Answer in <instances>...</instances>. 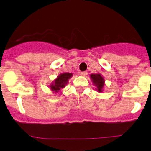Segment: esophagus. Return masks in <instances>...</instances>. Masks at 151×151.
I'll return each instance as SVG.
<instances>
[{
    "label": "esophagus",
    "instance_id": "34e87169",
    "mask_svg": "<svg viewBox=\"0 0 151 151\" xmlns=\"http://www.w3.org/2000/svg\"><path fill=\"white\" fill-rule=\"evenodd\" d=\"M88 74V73L86 71H84V72H82L81 73V76H86Z\"/></svg>",
    "mask_w": 151,
    "mask_h": 151
}]
</instances>
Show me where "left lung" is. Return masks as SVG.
Returning a JSON list of instances; mask_svg holds the SVG:
<instances>
[{
	"label": "left lung",
	"mask_w": 151,
	"mask_h": 151,
	"mask_svg": "<svg viewBox=\"0 0 151 151\" xmlns=\"http://www.w3.org/2000/svg\"><path fill=\"white\" fill-rule=\"evenodd\" d=\"M91 78L93 83L97 86V90L99 92H102V89L104 86V78L101 76V75L91 74Z\"/></svg>",
	"instance_id": "1"
}]
</instances>
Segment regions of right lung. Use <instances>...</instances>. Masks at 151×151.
<instances>
[{"mask_svg": "<svg viewBox=\"0 0 151 151\" xmlns=\"http://www.w3.org/2000/svg\"><path fill=\"white\" fill-rule=\"evenodd\" d=\"M73 74L69 73H65L60 75L59 76L56 78L55 81L50 85V89L53 91L58 92L61 88L65 87V85L67 84L68 80L71 78Z\"/></svg>", "mask_w": 151, "mask_h": 151, "instance_id": "1", "label": "right lung"}]
</instances>
